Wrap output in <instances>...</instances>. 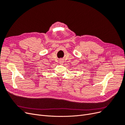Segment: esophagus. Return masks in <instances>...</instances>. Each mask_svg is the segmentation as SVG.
Here are the masks:
<instances>
[{"instance_id":"1","label":"esophagus","mask_w":125,"mask_h":125,"mask_svg":"<svg viewBox=\"0 0 125 125\" xmlns=\"http://www.w3.org/2000/svg\"><path fill=\"white\" fill-rule=\"evenodd\" d=\"M63 61L62 60H59V63L60 64H61V65H62V64L63 63Z\"/></svg>"}]
</instances>
